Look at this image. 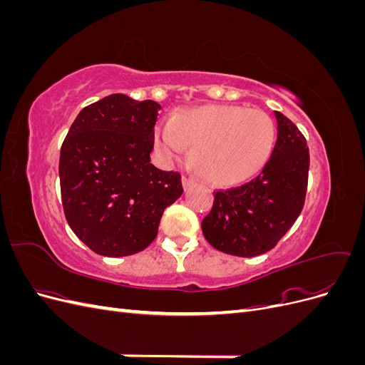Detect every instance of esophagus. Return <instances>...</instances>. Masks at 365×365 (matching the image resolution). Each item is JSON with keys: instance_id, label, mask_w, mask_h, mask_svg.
Returning a JSON list of instances; mask_svg holds the SVG:
<instances>
[{"instance_id": "esophagus-1", "label": "esophagus", "mask_w": 365, "mask_h": 365, "mask_svg": "<svg viewBox=\"0 0 365 365\" xmlns=\"http://www.w3.org/2000/svg\"><path fill=\"white\" fill-rule=\"evenodd\" d=\"M196 184V180L195 178H190V176H182V185L184 189H190V187H193Z\"/></svg>"}]
</instances>
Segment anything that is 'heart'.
I'll list each match as a JSON object with an SVG mask.
<instances>
[{"mask_svg": "<svg viewBox=\"0 0 365 365\" xmlns=\"http://www.w3.org/2000/svg\"><path fill=\"white\" fill-rule=\"evenodd\" d=\"M275 126L260 109L240 105H205L184 109L155 130V145L165 160L182 157L195 146L192 161L204 180L220 187L251 180L267 165Z\"/></svg>", "mask_w": 365, "mask_h": 365, "instance_id": "b5f03b06", "label": "heart"}]
</instances>
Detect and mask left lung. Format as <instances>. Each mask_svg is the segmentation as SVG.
Wrapping results in <instances>:
<instances>
[{"mask_svg":"<svg viewBox=\"0 0 365 365\" xmlns=\"http://www.w3.org/2000/svg\"><path fill=\"white\" fill-rule=\"evenodd\" d=\"M277 141L267 165L250 182L215 193L202 233L213 248L239 257L272 250L302 213L307 189L309 149L292 121L274 111Z\"/></svg>","mask_w":365,"mask_h":365,"instance_id":"1","label":"left lung"}]
</instances>
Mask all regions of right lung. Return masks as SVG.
<instances>
[{"mask_svg": "<svg viewBox=\"0 0 365 365\" xmlns=\"http://www.w3.org/2000/svg\"><path fill=\"white\" fill-rule=\"evenodd\" d=\"M161 105L111 94L85 106L61 148L63 213L83 244L106 257L145 250L164 208L182 195L181 175L150 163Z\"/></svg>", "mask_w": 365, "mask_h": 365, "instance_id": "right-lung-1", "label": "right lung"}]
</instances>
